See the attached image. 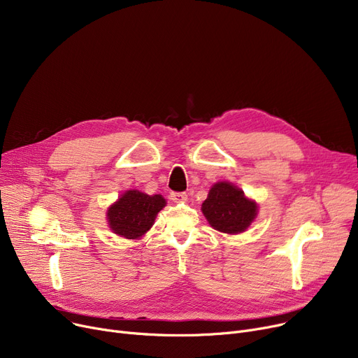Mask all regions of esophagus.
<instances>
[{"instance_id": "1", "label": "esophagus", "mask_w": 358, "mask_h": 358, "mask_svg": "<svg viewBox=\"0 0 358 358\" xmlns=\"http://www.w3.org/2000/svg\"><path fill=\"white\" fill-rule=\"evenodd\" d=\"M169 197H171L173 201H185L187 200V194L185 193H176V192H173L171 194H169Z\"/></svg>"}]
</instances>
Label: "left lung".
<instances>
[{"label": "left lung", "instance_id": "obj_1", "mask_svg": "<svg viewBox=\"0 0 358 358\" xmlns=\"http://www.w3.org/2000/svg\"><path fill=\"white\" fill-rule=\"evenodd\" d=\"M201 212L213 229L234 235L248 229L257 217L258 206L232 182L220 181L210 189Z\"/></svg>", "mask_w": 358, "mask_h": 358}]
</instances>
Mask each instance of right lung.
Returning a JSON list of instances; mask_svg holds the SVG:
<instances>
[{
	"label": "right lung",
	"instance_id": "1",
	"mask_svg": "<svg viewBox=\"0 0 358 358\" xmlns=\"http://www.w3.org/2000/svg\"><path fill=\"white\" fill-rule=\"evenodd\" d=\"M165 204L161 194L149 196L139 190H127L108 208V227L119 236L139 239L152 228L157 215Z\"/></svg>",
	"mask_w": 358,
	"mask_h": 358
}]
</instances>
